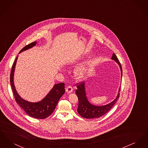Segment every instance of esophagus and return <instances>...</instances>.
Instances as JSON below:
<instances>
[{"label": "esophagus", "mask_w": 148, "mask_h": 148, "mask_svg": "<svg viewBox=\"0 0 148 148\" xmlns=\"http://www.w3.org/2000/svg\"><path fill=\"white\" fill-rule=\"evenodd\" d=\"M66 92H67L68 93H71V92H73V88L71 86H68L66 88Z\"/></svg>", "instance_id": "obj_1"}]
</instances>
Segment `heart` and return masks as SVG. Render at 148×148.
<instances>
[{
    "instance_id": "heart-1",
    "label": "heart",
    "mask_w": 148,
    "mask_h": 148,
    "mask_svg": "<svg viewBox=\"0 0 148 148\" xmlns=\"http://www.w3.org/2000/svg\"><path fill=\"white\" fill-rule=\"evenodd\" d=\"M88 69V64L84 63L80 65L74 71L75 77L78 79H82L84 77L85 74L86 73Z\"/></svg>"
}]
</instances>
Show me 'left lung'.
Masks as SVG:
<instances>
[{"instance_id":"1","label":"left lung","mask_w":148,"mask_h":148,"mask_svg":"<svg viewBox=\"0 0 148 148\" xmlns=\"http://www.w3.org/2000/svg\"><path fill=\"white\" fill-rule=\"evenodd\" d=\"M112 59L114 60L115 62H116L119 64L120 71H121V75L122 77L123 71H122L121 65V64L120 63L117 57L114 53L113 54ZM77 89L76 90L75 92H76V94L77 95L78 100H79L77 112L80 116H82L84 118H87V119L98 118L104 115L111 109V108L116 103V101L119 98V92L120 88L119 89L118 95L112 102H111L108 104H106V106H95L90 103L87 99L86 92H85V82L79 83V84L77 86Z\"/></svg>"}]
</instances>
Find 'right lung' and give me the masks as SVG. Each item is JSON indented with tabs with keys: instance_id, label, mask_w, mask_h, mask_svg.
Here are the masks:
<instances>
[{
	"instance_id": "add662e5",
	"label": "right lung",
	"mask_w": 148,
	"mask_h": 148,
	"mask_svg": "<svg viewBox=\"0 0 148 148\" xmlns=\"http://www.w3.org/2000/svg\"><path fill=\"white\" fill-rule=\"evenodd\" d=\"M36 44V42H34L26 45L19 51V53L32 48L35 46ZM18 56L16 58L12 66L10 77V84L15 101L30 116L40 119H45L54 112L58 101L65 93V84L64 83H61L54 85L47 95L41 101L36 103L29 102L21 98L16 92L14 84V73Z\"/></svg>"
}]
</instances>
